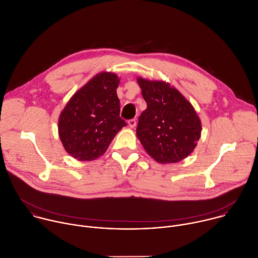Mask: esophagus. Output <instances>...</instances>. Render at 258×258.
<instances>
[{"instance_id":"esophagus-1","label":"esophagus","mask_w":258,"mask_h":258,"mask_svg":"<svg viewBox=\"0 0 258 258\" xmlns=\"http://www.w3.org/2000/svg\"><path fill=\"white\" fill-rule=\"evenodd\" d=\"M127 123H128L131 128H134L136 126V124H137V120L136 119H131V120H128Z\"/></svg>"}]
</instances>
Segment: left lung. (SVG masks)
<instances>
[{
  "mask_svg": "<svg viewBox=\"0 0 258 258\" xmlns=\"http://www.w3.org/2000/svg\"><path fill=\"white\" fill-rule=\"evenodd\" d=\"M147 108L139 117L137 137L145 151L161 164L188 157L201 137L193 105L169 83L138 78Z\"/></svg>",
  "mask_w": 258,
  "mask_h": 258,
  "instance_id": "8db88e82",
  "label": "left lung"
}]
</instances>
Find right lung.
<instances>
[{"mask_svg":"<svg viewBox=\"0 0 258 258\" xmlns=\"http://www.w3.org/2000/svg\"><path fill=\"white\" fill-rule=\"evenodd\" d=\"M120 79L102 71L69 99L58 120V134L65 151L80 161L101 157L116 134L126 125L119 117L116 89Z\"/></svg>","mask_w":258,"mask_h":258,"instance_id":"obj_1","label":"right lung"}]
</instances>
